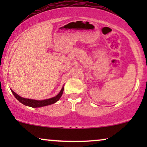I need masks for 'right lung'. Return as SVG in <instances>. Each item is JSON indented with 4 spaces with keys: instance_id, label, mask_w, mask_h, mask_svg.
<instances>
[{
    "instance_id": "right-lung-1",
    "label": "right lung",
    "mask_w": 147,
    "mask_h": 147,
    "mask_svg": "<svg viewBox=\"0 0 147 147\" xmlns=\"http://www.w3.org/2000/svg\"><path fill=\"white\" fill-rule=\"evenodd\" d=\"M11 90V92L13 93V95H14V97L23 104H24L25 106H30V107L37 108V107H42V106L50 105V104H55V102H57V101L60 99V97H61L62 94H63V87L62 88V89L61 90L60 92L57 96L52 97V98L45 99V100H34V99L23 98V97H20L19 95H18L17 94H16V92H14L12 90Z\"/></svg>"
}]
</instances>
